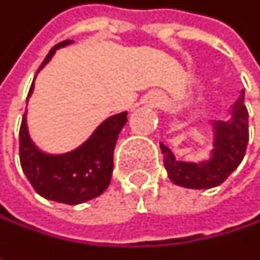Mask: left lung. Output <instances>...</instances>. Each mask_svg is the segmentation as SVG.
I'll return each mask as SVG.
<instances>
[{"label":"left lung","instance_id":"8db88e82","mask_svg":"<svg viewBox=\"0 0 260 260\" xmlns=\"http://www.w3.org/2000/svg\"><path fill=\"white\" fill-rule=\"evenodd\" d=\"M212 126L214 149L208 161H176L172 150L159 143L166 170L173 183L192 189H208L223 183L238 169L248 144V111L244 91L232 107L231 117L228 120H212Z\"/></svg>","mask_w":260,"mask_h":260}]
</instances>
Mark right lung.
<instances>
[{"label":"right lung","mask_w":260,"mask_h":260,"mask_svg":"<svg viewBox=\"0 0 260 260\" xmlns=\"http://www.w3.org/2000/svg\"><path fill=\"white\" fill-rule=\"evenodd\" d=\"M69 43H72V40L57 43L45 57L37 72L48 64L57 49ZM32 88L34 81L29 87L28 98ZM126 114L128 113H120L108 117L75 150L61 155H49L39 150L31 141L25 113L19 129V159L22 172L36 192L45 199L66 205H78L101 196L111 181L114 147L120 131L128 122Z\"/></svg>","instance_id":"obj_1"}]
</instances>
